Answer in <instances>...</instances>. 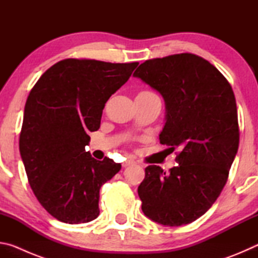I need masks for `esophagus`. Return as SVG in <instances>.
Segmentation results:
<instances>
[{"instance_id": "esophagus-1", "label": "esophagus", "mask_w": 258, "mask_h": 258, "mask_svg": "<svg viewBox=\"0 0 258 258\" xmlns=\"http://www.w3.org/2000/svg\"><path fill=\"white\" fill-rule=\"evenodd\" d=\"M132 164H134V160H133V159H131V158H128L127 160L124 161V163H123V167H127V166L132 165Z\"/></svg>"}]
</instances>
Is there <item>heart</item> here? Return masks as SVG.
Listing matches in <instances>:
<instances>
[{"mask_svg":"<svg viewBox=\"0 0 258 258\" xmlns=\"http://www.w3.org/2000/svg\"><path fill=\"white\" fill-rule=\"evenodd\" d=\"M139 94H151V93L148 92V91H142V92H140Z\"/></svg>","mask_w":258,"mask_h":258,"instance_id":"heart-1","label":"heart"}]
</instances>
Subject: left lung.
<instances>
[{
    "mask_svg": "<svg viewBox=\"0 0 258 258\" xmlns=\"http://www.w3.org/2000/svg\"><path fill=\"white\" fill-rule=\"evenodd\" d=\"M164 98L161 145L178 150V165L146 168L138 187L142 212L166 226L189 224L215 203L239 147L237 103L226 78L191 53L147 60L133 74Z\"/></svg>",
    "mask_w": 258,
    "mask_h": 258,
    "instance_id": "1",
    "label": "left lung"
}]
</instances>
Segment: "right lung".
<instances>
[{"instance_id":"add662e5","label":"right lung","mask_w":258,"mask_h":258,"mask_svg":"<svg viewBox=\"0 0 258 258\" xmlns=\"http://www.w3.org/2000/svg\"><path fill=\"white\" fill-rule=\"evenodd\" d=\"M139 62L64 59L30 91L19 139L29 185L46 212L63 223L99 216L100 187L120 171L110 158L94 159L85 147L98 131L108 99Z\"/></svg>"}]
</instances>
